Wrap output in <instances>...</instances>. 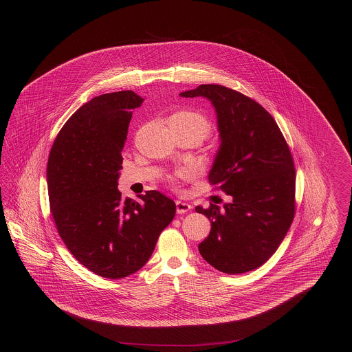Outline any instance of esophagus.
<instances>
[{
    "mask_svg": "<svg viewBox=\"0 0 352 352\" xmlns=\"http://www.w3.org/2000/svg\"><path fill=\"white\" fill-rule=\"evenodd\" d=\"M175 206H177V212L178 214H184V212L191 210V206L188 203H186V201H175Z\"/></svg>",
    "mask_w": 352,
    "mask_h": 352,
    "instance_id": "esophagus-1",
    "label": "esophagus"
}]
</instances>
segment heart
<instances>
[{
  "label": "heart",
  "mask_w": 352,
  "mask_h": 352,
  "mask_svg": "<svg viewBox=\"0 0 352 352\" xmlns=\"http://www.w3.org/2000/svg\"><path fill=\"white\" fill-rule=\"evenodd\" d=\"M168 121H174L182 126H186L201 137V140L211 132V124L201 113L194 111H179L170 116Z\"/></svg>",
  "instance_id": "1"
}]
</instances>
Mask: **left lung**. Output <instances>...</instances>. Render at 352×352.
Wrapping results in <instances>:
<instances>
[{"label":"left lung","mask_w":352,"mask_h":352,"mask_svg":"<svg viewBox=\"0 0 352 352\" xmlns=\"http://www.w3.org/2000/svg\"><path fill=\"white\" fill-rule=\"evenodd\" d=\"M206 98L218 118L219 146L208 181L232 198L195 211L211 221L201 257L227 274L261 267L277 251L296 211V168L277 122L258 102L219 84L179 94Z\"/></svg>","instance_id":"left-lung-1"}]
</instances>
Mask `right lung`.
Listing matches in <instances>:
<instances>
[{
    "mask_svg": "<svg viewBox=\"0 0 352 352\" xmlns=\"http://www.w3.org/2000/svg\"><path fill=\"white\" fill-rule=\"evenodd\" d=\"M133 91L104 94L82 105L56 135L47 164L51 215L74 257L98 276L118 280L142 268L175 203L151 190L141 203L121 198L118 181L134 108Z\"/></svg>",
    "mask_w": 352,
    "mask_h": 352,
    "instance_id": "1",
    "label": "right lung"
}]
</instances>
